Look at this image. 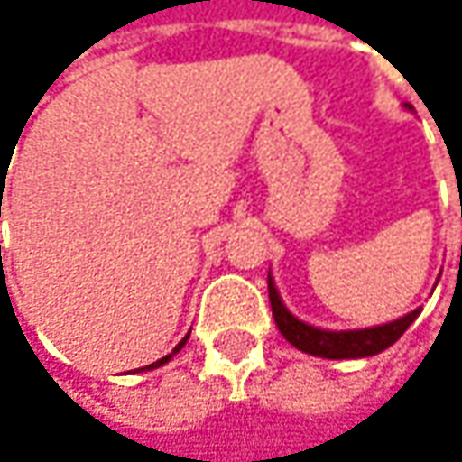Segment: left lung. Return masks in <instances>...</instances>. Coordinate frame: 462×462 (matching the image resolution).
Returning a JSON list of instances; mask_svg holds the SVG:
<instances>
[{"instance_id": "obj_1", "label": "left lung", "mask_w": 462, "mask_h": 462, "mask_svg": "<svg viewBox=\"0 0 462 462\" xmlns=\"http://www.w3.org/2000/svg\"><path fill=\"white\" fill-rule=\"evenodd\" d=\"M267 289H270V308H273V319L278 331L302 353L310 356H321V358H366L374 356L385 347H391L407 328L410 323L420 316V308L412 310L410 316L399 319L385 326H374V328H358V331H323L316 326H308L300 319H294L286 305L281 302L273 278H267Z\"/></svg>"}]
</instances>
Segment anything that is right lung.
I'll return each mask as SVG.
<instances>
[{
	"label": "right lung",
	"mask_w": 462,
	"mask_h": 462,
	"mask_svg": "<svg viewBox=\"0 0 462 462\" xmlns=\"http://www.w3.org/2000/svg\"><path fill=\"white\" fill-rule=\"evenodd\" d=\"M187 337H189V334H187ZM187 337H184V339H181V342H179V345L173 347V353H179V350L184 347V342H187ZM173 353H168L165 358H160V361H154V364H149V366H143V369H157V366H162L165 361H171V356H173Z\"/></svg>",
	"instance_id": "obj_1"
}]
</instances>
